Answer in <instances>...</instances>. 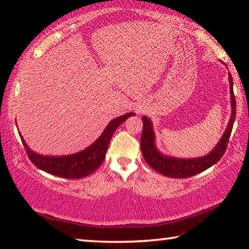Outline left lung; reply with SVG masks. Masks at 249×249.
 Returning a JSON list of instances; mask_svg holds the SVG:
<instances>
[{
    "instance_id": "left-lung-1",
    "label": "left lung",
    "mask_w": 249,
    "mask_h": 249,
    "mask_svg": "<svg viewBox=\"0 0 249 249\" xmlns=\"http://www.w3.org/2000/svg\"><path fill=\"white\" fill-rule=\"evenodd\" d=\"M230 81V93H231V117L227 124L225 132L218 141L216 146L210 151L208 155L197 158H177L172 156H167L156 146V135L153 127V122L147 116H142V134L141 138V149L146 162L162 176L170 177V178H188L195 175L200 174L208 168L212 167L222 158L226 150L227 142H229L231 128L235 122L236 116V102L233 91V78L229 72Z\"/></svg>"
}]
</instances>
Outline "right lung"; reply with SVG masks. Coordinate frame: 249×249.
I'll return each instance as SVG.
<instances>
[{
	"instance_id": "1",
	"label": "right lung",
	"mask_w": 249,
	"mask_h": 249,
	"mask_svg": "<svg viewBox=\"0 0 249 249\" xmlns=\"http://www.w3.org/2000/svg\"><path fill=\"white\" fill-rule=\"evenodd\" d=\"M133 115H135V113H126L124 115L112 120L104 128L103 133L101 134L98 140L92 142L86 149L71 155H40L29 148L20 133L19 136L29 159L38 169L47 172V174L60 177V178L80 179L89 176L101 166L105 158V154L107 151L109 141H111L113 134L123 122Z\"/></svg>"
}]
</instances>
